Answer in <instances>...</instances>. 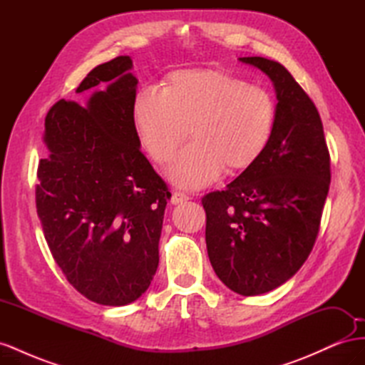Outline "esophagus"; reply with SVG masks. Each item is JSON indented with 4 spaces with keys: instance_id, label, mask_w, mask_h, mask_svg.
Segmentation results:
<instances>
[{
    "instance_id": "34e87169",
    "label": "esophagus",
    "mask_w": 365,
    "mask_h": 365,
    "mask_svg": "<svg viewBox=\"0 0 365 365\" xmlns=\"http://www.w3.org/2000/svg\"><path fill=\"white\" fill-rule=\"evenodd\" d=\"M187 200H190V197H189V195H185L184 192H180V190L172 192V197H170L172 204H180V202H184Z\"/></svg>"
}]
</instances>
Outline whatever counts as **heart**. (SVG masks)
<instances>
[{
    "label": "heart",
    "instance_id": "heart-1",
    "mask_svg": "<svg viewBox=\"0 0 365 365\" xmlns=\"http://www.w3.org/2000/svg\"><path fill=\"white\" fill-rule=\"evenodd\" d=\"M137 137L150 158L168 163L169 176L187 189L213 182L224 172L245 169L267 148L275 108L271 96L237 77L208 70L175 71L165 88L145 86L132 109Z\"/></svg>",
    "mask_w": 365,
    "mask_h": 365
}]
</instances>
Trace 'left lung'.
Instances as JSON below:
<instances>
[{
  "label": "left lung",
  "mask_w": 365,
  "mask_h": 365,
  "mask_svg": "<svg viewBox=\"0 0 365 365\" xmlns=\"http://www.w3.org/2000/svg\"><path fill=\"white\" fill-rule=\"evenodd\" d=\"M240 61L274 82L272 134L256 161L201 202L216 275L231 291L252 297L279 288L311 254L330 185V155L318 109L292 74L260 56Z\"/></svg>",
  "instance_id": "obj_1"
}]
</instances>
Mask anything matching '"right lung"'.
I'll list each match as a JSON object with an SVG mask.
<instances>
[{
	"label": "right lung",
	"mask_w": 365,
	"mask_h": 365,
	"mask_svg": "<svg viewBox=\"0 0 365 365\" xmlns=\"http://www.w3.org/2000/svg\"><path fill=\"white\" fill-rule=\"evenodd\" d=\"M132 59L88 73L76 93L86 108L54 103L46 117L50 157L38 164L36 212L51 256L88 300L125 306L145 294L160 262L169 187L140 150Z\"/></svg>",
	"instance_id": "obj_1"
}]
</instances>
